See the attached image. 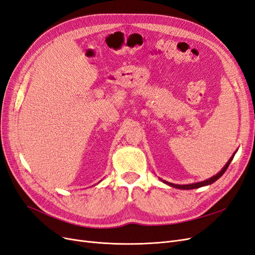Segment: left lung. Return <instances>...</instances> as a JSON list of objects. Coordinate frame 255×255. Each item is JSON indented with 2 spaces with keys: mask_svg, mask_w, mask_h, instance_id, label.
I'll return each mask as SVG.
<instances>
[{
  "mask_svg": "<svg viewBox=\"0 0 255 255\" xmlns=\"http://www.w3.org/2000/svg\"><path fill=\"white\" fill-rule=\"evenodd\" d=\"M235 153H236V152H234V153H233V155L231 156V158L228 160V163L226 164V166L223 167L217 174L214 175V176H212L211 179L205 180V181H203V182L194 183V184H188V185H179V184H172V183L166 182V181L161 180V179H160V181H163L165 184H167V185H170V186L175 187V188H179V189H195V188H199V187H202V186H206V185H211V184H213L214 182L217 181V180L219 179V177H220V176H222V174L227 171V169H228L229 165L231 164V161H232V159H233V157H234V155H235Z\"/></svg>",
  "mask_w": 255,
  "mask_h": 255,
  "instance_id": "left-lung-1",
  "label": "left lung"
}]
</instances>
